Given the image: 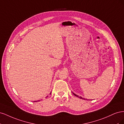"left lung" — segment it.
Segmentation results:
<instances>
[{
	"label": "left lung",
	"mask_w": 124,
	"mask_h": 124,
	"mask_svg": "<svg viewBox=\"0 0 124 124\" xmlns=\"http://www.w3.org/2000/svg\"><path fill=\"white\" fill-rule=\"evenodd\" d=\"M73 94H74L75 96H76V97H78V98H81V99H83V98H82V97H79V96H78L77 95H76V94H75V93H73Z\"/></svg>",
	"instance_id": "8db88e82"
}]
</instances>
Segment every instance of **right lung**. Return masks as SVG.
I'll use <instances>...</instances> for the list:
<instances>
[{
    "label": "right lung",
    "mask_w": 124,
    "mask_h": 124,
    "mask_svg": "<svg viewBox=\"0 0 124 124\" xmlns=\"http://www.w3.org/2000/svg\"><path fill=\"white\" fill-rule=\"evenodd\" d=\"M40 101V100H38V101H34V102H37V101Z\"/></svg>",
    "instance_id": "right-lung-1"
}]
</instances>
